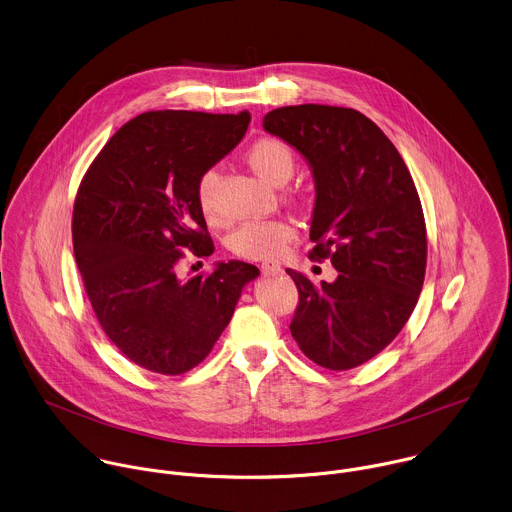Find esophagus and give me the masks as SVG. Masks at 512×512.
Masks as SVG:
<instances>
[{
    "mask_svg": "<svg viewBox=\"0 0 512 512\" xmlns=\"http://www.w3.org/2000/svg\"><path fill=\"white\" fill-rule=\"evenodd\" d=\"M283 269H281V265L277 263V261H265V263H261V273L263 275H279Z\"/></svg>",
    "mask_w": 512,
    "mask_h": 512,
    "instance_id": "obj_1",
    "label": "esophagus"
}]
</instances>
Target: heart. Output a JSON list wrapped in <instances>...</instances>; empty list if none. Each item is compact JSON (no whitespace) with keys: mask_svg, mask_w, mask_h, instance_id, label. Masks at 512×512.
Wrapping results in <instances>:
<instances>
[{"mask_svg":"<svg viewBox=\"0 0 512 512\" xmlns=\"http://www.w3.org/2000/svg\"><path fill=\"white\" fill-rule=\"evenodd\" d=\"M247 159L251 167L271 183H285L295 171V153L293 149L277 137H261L257 139L249 151ZM217 183L219 169L207 167L199 173L195 183V197L201 213L209 221L219 219L217 207ZM297 237V229L287 219H253L243 223L231 235V249L235 255L243 259H271L281 255L287 245Z\"/></svg>","mask_w":512,"mask_h":512,"instance_id":"obj_1","label":"heart"}]
</instances>
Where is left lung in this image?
Masks as SVG:
<instances>
[{
	"instance_id": "8db88e82",
	"label": "left lung",
	"mask_w": 512,
	"mask_h": 512,
	"mask_svg": "<svg viewBox=\"0 0 512 512\" xmlns=\"http://www.w3.org/2000/svg\"><path fill=\"white\" fill-rule=\"evenodd\" d=\"M263 127L311 163L309 257L339 271L317 285L287 269L299 291L291 335L325 369L359 367L401 333L423 289L427 225L415 181L391 139L357 109L287 105L269 111Z\"/></svg>"
}]
</instances>
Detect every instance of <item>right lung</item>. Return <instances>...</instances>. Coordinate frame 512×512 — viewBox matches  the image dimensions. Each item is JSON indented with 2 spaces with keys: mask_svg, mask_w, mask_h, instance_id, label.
Listing matches in <instances>:
<instances>
[{
  "mask_svg": "<svg viewBox=\"0 0 512 512\" xmlns=\"http://www.w3.org/2000/svg\"><path fill=\"white\" fill-rule=\"evenodd\" d=\"M249 111H147L127 121L87 167L71 217L73 253L93 313L135 365L181 375L197 367L229 325L251 263H219L189 281L177 263L213 241L195 183L245 135Z\"/></svg>",
  "mask_w": 512,
  "mask_h": 512,
  "instance_id": "right-lung-1",
  "label": "right lung"
}]
</instances>
